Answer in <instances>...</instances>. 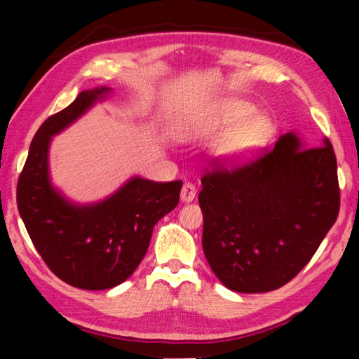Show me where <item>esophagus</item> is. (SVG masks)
Masks as SVG:
<instances>
[{
  "label": "esophagus",
  "mask_w": 359,
  "mask_h": 359,
  "mask_svg": "<svg viewBox=\"0 0 359 359\" xmlns=\"http://www.w3.org/2000/svg\"><path fill=\"white\" fill-rule=\"evenodd\" d=\"M194 198H196V188H194V185L190 184V182H188V184H184L180 191L182 203H191Z\"/></svg>",
  "instance_id": "obj_1"
}]
</instances>
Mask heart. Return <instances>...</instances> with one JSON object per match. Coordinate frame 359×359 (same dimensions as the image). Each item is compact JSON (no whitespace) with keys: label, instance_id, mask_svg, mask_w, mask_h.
I'll return each instance as SVG.
<instances>
[{"label":"heart","instance_id":"b5f03b06","mask_svg":"<svg viewBox=\"0 0 359 359\" xmlns=\"http://www.w3.org/2000/svg\"><path fill=\"white\" fill-rule=\"evenodd\" d=\"M253 111L255 107L245 101H220L208 114L182 123L179 137L196 141L220 136L212 147L215 161L228 168L245 165L266 147L272 136L271 118Z\"/></svg>","mask_w":359,"mask_h":359}]
</instances>
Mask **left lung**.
Wrapping results in <instances>:
<instances>
[{
    "label": "left lung",
    "mask_w": 359,
    "mask_h": 359,
    "mask_svg": "<svg viewBox=\"0 0 359 359\" xmlns=\"http://www.w3.org/2000/svg\"><path fill=\"white\" fill-rule=\"evenodd\" d=\"M203 248L210 269L238 293H266L299 274L336 222L340 194L332 145L306 147L285 133L248 165L201 179Z\"/></svg>",
    "instance_id": "obj_1"
}]
</instances>
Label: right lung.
Here are the masks:
<instances>
[{"label":"right lung","instance_id":"right-lung-1","mask_svg":"<svg viewBox=\"0 0 359 359\" xmlns=\"http://www.w3.org/2000/svg\"><path fill=\"white\" fill-rule=\"evenodd\" d=\"M112 90H83L48 117L29 145L17 184V208L36 250L53 274L71 287L107 290L125 282L147 252L154 226L179 204L182 182L135 175L98 203L69 201L48 171L52 137L68 128Z\"/></svg>","mask_w":359,"mask_h":359}]
</instances>
